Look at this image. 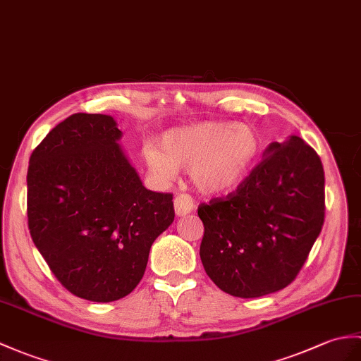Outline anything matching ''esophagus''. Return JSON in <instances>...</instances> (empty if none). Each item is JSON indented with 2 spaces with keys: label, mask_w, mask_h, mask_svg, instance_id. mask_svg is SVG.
<instances>
[{
  "label": "esophagus",
  "mask_w": 361,
  "mask_h": 361,
  "mask_svg": "<svg viewBox=\"0 0 361 361\" xmlns=\"http://www.w3.org/2000/svg\"><path fill=\"white\" fill-rule=\"evenodd\" d=\"M173 207H175V214H177L178 216H184L194 211L195 203L190 195L178 194L173 200Z\"/></svg>",
  "instance_id": "esophagus-1"
}]
</instances>
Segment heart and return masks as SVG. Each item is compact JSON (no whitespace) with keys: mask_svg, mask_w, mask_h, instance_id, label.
Masks as SVG:
<instances>
[{"mask_svg":"<svg viewBox=\"0 0 361 361\" xmlns=\"http://www.w3.org/2000/svg\"><path fill=\"white\" fill-rule=\"evenodd\" d=\"M259 150L258 133L249 126L209 121L166 132L160 149L147 145L142 157L158 180L169 181L184 169L201 194L220 195L247 178Z\"/></svg>","mask_w":361,"mask_h":361,"instance_id":"1","label":"heart"}]
</instances>
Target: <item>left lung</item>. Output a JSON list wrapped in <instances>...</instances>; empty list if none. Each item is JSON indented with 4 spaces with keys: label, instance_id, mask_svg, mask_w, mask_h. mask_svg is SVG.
Returning <instances> with one entry per match:
<instances>
[{
    "label": "left lung",
    "instance_id": "8db88e82",
    "mask_svg": "<svg viewBox=\"0 0 361 361\" xmlns=\"http://www.w3.org/2000/svg\"><path fill=\"white\" fill-rule=\"evenodd\" d=\"M201 263L216 286L257 298L295 280L324 221L320 157L297 135L271 142L235 192L198 207Z\"/></svg>",
    "mask_w": 361,
    "mask_h": 361
}]
</instances>
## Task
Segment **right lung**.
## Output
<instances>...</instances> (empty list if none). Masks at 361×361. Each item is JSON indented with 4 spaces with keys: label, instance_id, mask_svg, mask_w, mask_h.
I'll return each instance as SVG.
<instances>
[{
    "label": "right lung",
    "instance_id": "add662e5",
    "mask_svg": "<svg viewBox=\"0 0 361 361\" xmlns=\"http://www.w3.org/2000/svg\"><path fill=\"white\" fill-rule=\"evenodd\" d=\"M111 115L73 114L33 150L30 237L73 295L97 303L137 288L149 250L173 221L172 194L142 186Z\"/></svg>",
    "mask_w": 361,
    "mask_h": 361
}]
</instances>
